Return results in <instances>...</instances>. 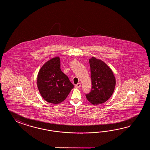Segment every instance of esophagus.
I'll return each mask as SVG.
<instances>
[{"label": "esophagus", "mask_w": 150, "mask_h": 150, "mask_svg": "<svg viewBox=\"0 0 150 150\" xmlns=\"http://www.w3.org/2000/svg\"><path fill=\"white\" fill-rule=\"evenodd\" d=\"M75 87L76 88H79L81 87V83H78L76 85H75Z\"/></svg>", "instance_id": "esophagus-1"}]
</instances>
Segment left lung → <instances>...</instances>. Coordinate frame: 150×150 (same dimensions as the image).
Instances as JSON below:
<instances>
[{
	"mask_svg": "<svg viewBox=\"0 0 150 150\" xmlns=\"http://www.w3.org/2000/svg\"><path fill=\"white\" fill-rule=\"evenodd\" d=\"M92 89L86 98L92 104H102L108 100L115 89L116 79L111 69L103 61L93 57L89 59Z\"/></svg>",
	"mask_w": 150,
	"mask_h": 150,
	"instance_id": "1",
	"label": "left lung"
}]
</instances>
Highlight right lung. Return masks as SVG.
Instances as JSON below:
<instances>
[{
    "label": "right lung",
    "mask_w": 150,
    "mask_h": 150,
    "mask_svg": "<svg viewBox=\"0 0 150 150\" xmlns=\"http://www.w3.org/2000/svg\"><path fill=\"white\" fill-rule=\"evenodd\" d=\"M59 57L51 58L38 72L37 85L42 98L46 101L58 104L67 98L74 88L68 76L61 71Z\"/></svg>",
    "instance_id": "add662e5"
}]
</instances>
